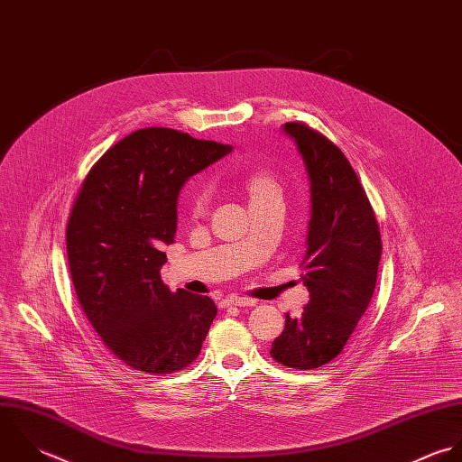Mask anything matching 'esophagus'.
Masks as SVG:
<instances>
[{"label":"esophagus","mask_w":462,"mask_h":462,"mask_svg":"<svg viewBox=\"0 0 462 462\" xmlns=\"http://www.w3.org/2000/svg\"><path fill=\"white\" fill-rule=\"evenodd\" d=\"M224 307H254L256 301L251 298H242V296H229L224 301Z\"/></svg>","instance_id":"34e87169"}]
</instances>
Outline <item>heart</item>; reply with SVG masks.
<instances>
[{
    "instance_id": "b5f03b06",
    "label": "heart",
    "mask_w": 462,
    "mask_h": 462,
    "mask_svg": "<svg viewBox=\"0 0 462 462\" xmlns=\"http://www.w3.org/2000/svg\"><path fill=\"white\" fill-rule=\"evenodd\" d=\"M245 189L249 193L251 202H258V200H267V199H282V184L280 179L269 171V170H254L247 175L245 180ZM209 188L206 186H199L193 191L191 197V213L193 215H202L208 206H209Z\"/></svg>"
}]
</instances>
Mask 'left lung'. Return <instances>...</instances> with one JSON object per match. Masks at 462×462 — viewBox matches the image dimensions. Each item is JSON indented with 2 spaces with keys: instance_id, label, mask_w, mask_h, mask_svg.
<instances>
[{
  "instance_id": "8db88e82",
  "label": "left lung",
  "mask_w": 462,
  "mask_h": 462,
  "mask_svg": "<svg viewBox=\"0 0 462 462\" xmlns=\"http://www.w3.org/2000/svg\"><path fill=\"white\" fill-rule=\"evenodd\" d=\"M283 131L307 166L311 215L301 280L310 301L300 317H285L273 342L274 360L317 369L346 346L376 287L382 238L371 202L342 151L303 122Z\"/></svg>"
}]
</instances>
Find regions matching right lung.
<instances>
[{"label":"right lung","mask_w":462,"mask_h":462,"mask_svg":"<svg viewBox=\"0 0 462 462\" xmlns=\"http://www.w3.org/2000/svg\"><path fill=\"white\" fill-rule=\"evenodd\" d=\"M233 151L164 129H140L102 155L73 204L66 249L79 303L122 362L170 374L200 353L217 307L161 280L182 184Z\"/></svg>","instance_id":"add662e5"}]
</instances>
